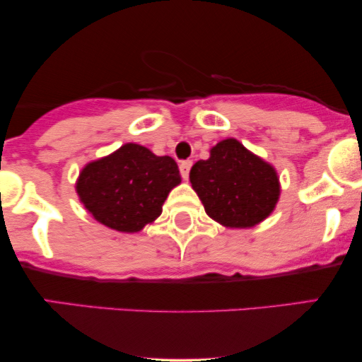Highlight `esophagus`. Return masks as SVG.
I'll return each mask as SVG.
<instances>
[{
	"instance_id": "34e87169",
	"label": "esophagus",
	"mask_w": 362,
	"mask_h": 362,
	"mask_svg": "<svg viewBox=\"0 0 362 362\" xmlns=\"http://www.w3.org/2000/svg\"><path fill=\"white\" fill-rule=\"evenodd\" d=\"M190 168H192V161H190V160H185V161H182V163H180V175H182V178H184V180L189 178Z\"/></svg>"
}]
</instances>
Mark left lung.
Instances as JSON below:
<instances>
[{"label": "left lung", "mask_w": 362, "mask_h": 362, "mask_svg": "<svg viewBox=\"0 0 362 362\" xmlns=\"http://www.w3.org/2000/svg\"><path fill=\"white\" fill-rule=\"evenodd\" d=\"M190 184L206 214L226 228H253L276 209L281 182L276 168L228 138L190 170Z\"/></svg>", "instance_id": "8db88e82"}]
</instances>
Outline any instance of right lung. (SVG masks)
Here are the masks:
<instances>
[{
  "label": "right lung",
  "instance_id": "1",
  "mask_svg": "<svg viewBox=\"0 0 362 362\" xmlns=\"http://www.w3.org/2000/svg\"><path fill=\"white\" fill-rule=\"evenodd\" d=\"M182 182L175 160L126 143L81 168L76 194L85 209L103 226L138 233L163 211V202Z\"/></svg>",
  "mask_w": 362,
  "mask_h": 362
}]
</instances>
